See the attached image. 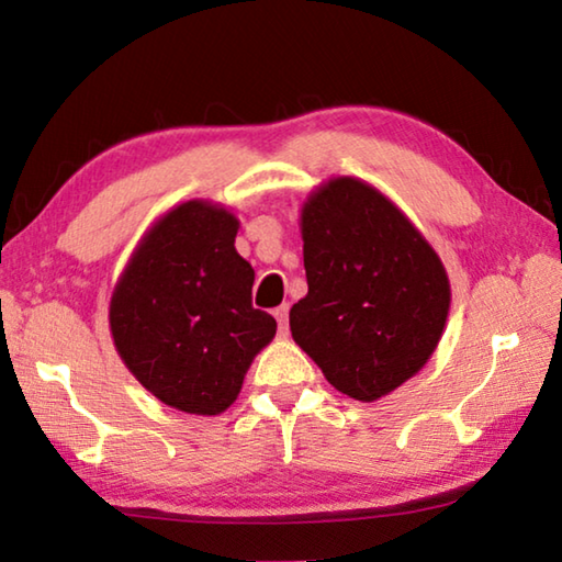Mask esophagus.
Segmentation results:
<instances>
[{
    "label": "esophagus",
    "mask_w": 562,
    "mask_h": 562,
    "mask_svg": "<svg viewBox=\"0 0 562 562\" xmlns=\"http://www.w3.org/2000/svg\"><path fill=\"white\" fill-rule=\"evenodd\" d=\"M274 319H278L282 335H288V327H290V304H280V307L274 310Z\"/></svg>",
    "instance_id": "esophagus-1"
}]
</instances>
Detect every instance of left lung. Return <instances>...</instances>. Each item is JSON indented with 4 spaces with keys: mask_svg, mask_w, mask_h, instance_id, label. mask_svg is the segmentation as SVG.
<instances>
[{
    "mask_svg": "<svg viewBox=\"0 0 562 562\" xmlns=\"http://www.w3.org/2000/svg\"><path fill=\"white\" fill-rule=\"evenodd\" d=\"M307 294L292 339L337 392L376 402L418 374L439 347L449 274L418 227L369 186L337 176L300 213Z\"/></svg>",
    "mask_w": 562,
    "mask_h": 562,
    "instance_id": "1",
    "label": "left lung"
}]
</instances>
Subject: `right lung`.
Wrapping results in <instances>:
<instances>
[{
    "label": "right lung",
    "instance_id": "obj_1",
    "mask_svg": "<svg viewBox=\"0 0 562 562\" xmlns=\"http://www.w3.org/2000/svg\"><path fill=\"white\" fill-rule=\"evenodd\" d=\"M237 217L193 198L148 227L113 288L109 325L128 372L166 406L217 416L243 389L278 322L252 307L255 270Z\"/></svg>",
    "mask_w": 562,
    "mask_h": 562
}]
</instances>
